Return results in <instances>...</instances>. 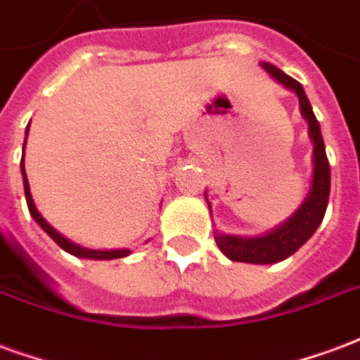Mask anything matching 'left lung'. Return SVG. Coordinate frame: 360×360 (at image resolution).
I'll use <instances>...</instances> for the list:
<instances>
[{"label": "left lung", "instance_id": "obj_1", "mask_svg": "<svg viewBox=\"0 0 360 360\" xmlns=\"http://www.w3.org/2000/svg\"><path fill=\"white\" fill-rule=\"evenodd\" d=\"M261 67L278 84H282L284 88H288L297 96L299 111L309 124V138L313 141V176H311L309 191H307L303 203L282 224H278L276 228H272L261 236H253V238L222 234L220 230H214V241L222 251V255H226L230 261L251 264H274L293 255L316 232V228L320 226V222L324 219L328 198H330V162H328L319 120L314 117L313 107L309 103V97L303 90V86L295 78L288 76L284 70L276 69L270 63H261ZM205 199L209 211H212L207 193Z\"/></svg>", "mask_w": 360, "mask_h": 360}]
</instances>
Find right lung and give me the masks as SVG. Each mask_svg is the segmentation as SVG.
<instances>
[{
    "mask_svg": "<svg viewBox=\"0 0 360 360\" xmlns=\"http://www.w3.org/2000/svg\"><path fill=\"white\" fill-rule=\"evenodd\" d=\"M28 128L30 124L26 126V136H28ZM25 146H26V138L25 143H22V161H20V172H22V184H25V198H26V205H28V211L32 214V219L38 222V226L46 232L51 240L59 245L61 249H65L67 253L75 257H80V259H94V261H111V259H122V257L130 255V249H90L84 248L80 243L69 240L67 236H63L57 228H53L49 222H47L41 212L38 211V207L34 203L32 193H30V184H28V178H26V170H25Z\"/></svg>",
    "mask_w": 360,
    "mask_h": 360,
    "instance_id": "add662e5",
    "label": "right lung"
}]
</instances>
